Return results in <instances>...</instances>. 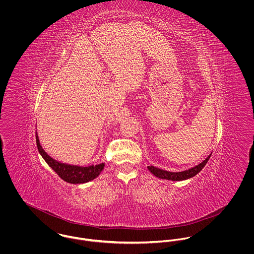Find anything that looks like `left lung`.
Here are the masks:
<instances>
[{
	"label": "left lung",
	"instance_id": "8db88e82",
	"mask_svg": "<svg viewBox=\"0 0 254 254\" xmlns=\"http://www.w3.org/2000/svg\"><path fill=\"white\" fill-rule=\"evenodd\" d=\"M210 155L203 160L201 163H199L198 165L189 169V170H185L182 172H169V171H165L159 168H156L154 166H147V169L156 177L160 178V179H166V180H171V181H183V180H187L190 179L193 176H195L198 172H200L202 170V168L205 166V164L207 163V161L209 160Z\"/></svg>",
	"mask_w": 254,
	"mask_h": 254
}]
</instances>
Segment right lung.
<instances>
[{
	"label": "right lung",
	"mask_w": 254,
	"mask_h": 254,
	"mask_svg": "<svg viewBox=\"0 0 254 254\" xmlns=\"http://www.w3.org/2000/svg\"><path fill=\"white\" fill-rule=\"evenodd\" d=\"M36 144L38 150L48 165L64 180V181L70 183V184H83L87 182L92 181L97 178L102 170L105 167L104 163L98 164L96 166H76V165H69L65 163H62L60 161L55 160L47 152L42 148L39 142V138L36 134Z\"/></svg>",
	"instance_id": "add662e5"
}]
</instances>
